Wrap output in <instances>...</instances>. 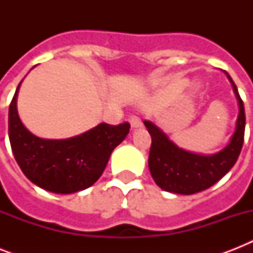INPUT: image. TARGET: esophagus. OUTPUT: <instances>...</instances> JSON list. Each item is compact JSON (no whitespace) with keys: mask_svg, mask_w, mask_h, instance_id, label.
<instances>
[{"mask_svg":"<svg viewBox=\"0 0 253 253\" xmlns=\"http://www.w3.org/2000/svg\"><path fill=\"white\" fill-rule=\"evenodd\" d=\"M130 125L132 130H136L139 127H142V121L136 115H132V117H130Z\"/></svg>","mask_w":253,"mask_h":253,"instance_id":"34e87169","label":"esophagus"}]
</instances>
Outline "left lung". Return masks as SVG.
<instances>
[{
	"label": "left lung",
	"mask_w": 253,
	"mask_h": 253,
	"mask_svg": "<svg viewBox=\"0 0 253 253\" xmlns=\"http://www.w3.org/2000/svg\"><path fill=\"white\" fill-rule=\"evenodd\" d=\"M234 93L238 98L239 114L236 119L235 132L223 150L214 155H198L185 151L176 146L172 140L150 121H144V126L150 132L151 143L148 167L158 186L169 193L194 194L210 188L219 181L234 167L244 142L246 113L236 87L227 72Z\"/></svg>",
	"instance_id": "8db88e82"
}]
</instances>
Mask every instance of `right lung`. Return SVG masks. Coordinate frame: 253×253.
Listing matches in <instances>:
<instances>
[{
	"label": "right lung",
	"instance_id": "right-lung-1",
	"mask_svg": "<svg viewBox=\"0 0 253 253\" xmlns=\"http://www.w3.org/2000/svg\"><path fill=\"white\" fill-rule=\"evenodd\" d=\"M21 83L9 107V139L22 172L33 184L57 194L91 186L106 168L111 152L127 136L130 123H99L84 134L60 140L38 138L23 126L18 115Z\"/></svg>",
	"mask_w": 253,
	"mask_h": 253
}]
</instances>
